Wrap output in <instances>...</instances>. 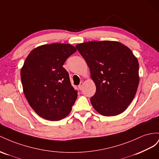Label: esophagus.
I'll use <instances>...</instances> for the list:
<instances>
[{
  "instance_id": "obj_1",
  "label": "esophagus",
  "mask_w": 159,
  "mask_h": 159,
  "mask_svg": "<svg viewBox=\"0 0 159 159\" xmlns=\"http://www.w3.org/2000/svg\"><path fill=\"white\" fill-rule=\"evenodd\" d=\"M83 83H80V84L79 85V89L81 90L83 89Z\"/></svg>"
}]
</instances>
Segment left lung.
<instances>
[{
    "mask_svg": "<svg viewBox=\"0 0 159 159\" xmlns=\"http://www.w3.org/2000/svg\"><path fill=\"white\" fill-rule=\"evenodd\" d=\"M90 69L96 93L93 108L103 116L123 112L133 100L139 83V62L131 50L117 41H90L76 45Z\"/></svg>",
    "mask_w": 159,
    "mask_h": 159,
    "instance_id": "1",
    "label": "left lung"
}]
</instances>
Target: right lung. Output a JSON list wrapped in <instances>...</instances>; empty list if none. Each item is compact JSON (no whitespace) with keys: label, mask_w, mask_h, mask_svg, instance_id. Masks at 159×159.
<instances>
[{"label":"right lung","mask_w":159,"mask_h":159,"mask_svg":"<svg viewBox=\"0 0 159 159\" xmlns=\"http://www.w3.org/2000/svg\"><path fill=\"white\" fill-rule=\"evenodd\" d=\"M76 51L69 44H44L34 48L25 59L20 70L23 92L31 108L44 119H64L76 101L77 91L62 66Z\"/></svg>","instance_id":"right-lung-1"}]
</instances>
